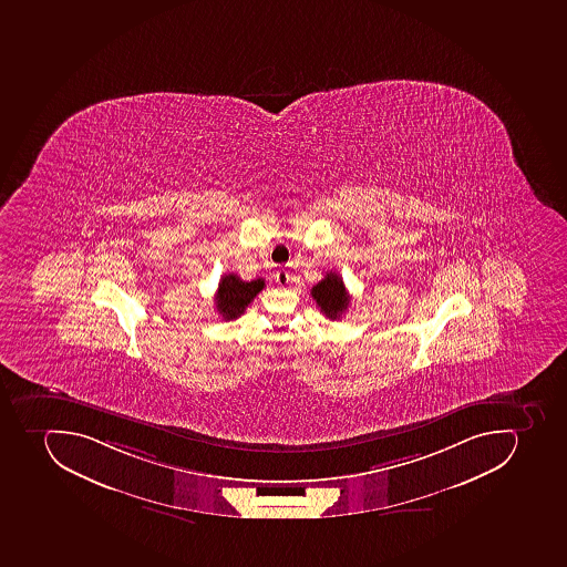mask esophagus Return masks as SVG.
I'll list each match as a JSON object with an SVG mask.
<instances>
[{"label": "esophagus", "instance_id": "esophagus-1", "mask_svg": "<svg viewBox=\"0 0 567 567\" xmlns=\"http://www.w3.org/2000/svg\"><path fill=\"white\" fill-rule=\"evenodd\" d=\"M290 272L285 270V268H279L276 274H274V279H276L277 285L286 286L290 282Z\"/></svg>", "mask_w": 567, "mask_h": 567}]
</instances>
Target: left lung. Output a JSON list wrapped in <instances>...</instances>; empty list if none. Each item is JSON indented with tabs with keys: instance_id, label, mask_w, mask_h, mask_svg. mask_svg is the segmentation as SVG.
<instances>
[{
	"instance_id": "left-lung-1",
	"label": "left lung",
	"mask_w": 567,
	"mask_h": 567,
	"mask_svg": "<svg viewBox=\"0 0 567 567\" xmlns=\"http://www.w3.org/2000/svg\"><path fill=\"white\" fill-rule=\"evenodd\" d=\"M311 295L323 315L331 320L340 318L349 309L350 297L338 274L329 272L311 288Z\"/></svg>"
}]
</instances>
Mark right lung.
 Returning <instances> with one entry per match:
<instances>
[{"label": "right lung", "instance_id": "right-lung-1", "mask_svg": "<svg viewBox=\"0 0 567 567\" xmlns=\"http://www.w3.org/2000/svg\"><path fill=\"white\" fill-rule=\"evenodd\" d=\"M265 281L254 279V281H241L236 274H227L218 282L217 295H215V306L220 317L229 322L244 315L245 308L252 302L254 297L264 290Z\"/></svg>", "mask_w": 567, "mask_h": 567}]
</instances>
